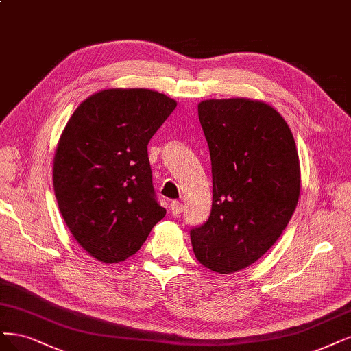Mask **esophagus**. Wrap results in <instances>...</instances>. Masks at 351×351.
<instances>
[{"label":"esophagus","mask_w":351,"mask_h":351,"mask_svg":"<svg viewBox=\"0 0 351 351\" xmlns=\"http://www.w3.org/2000/svg\"><path fill=\"white\" fill-rule=\"evenodd\" d=\"M170 209H171V213H173L174 216H178L181 212H183V203H180V202H173V203H171V206H170Z\"/></svg>","instance_id":"obj_1"}]
</instances>
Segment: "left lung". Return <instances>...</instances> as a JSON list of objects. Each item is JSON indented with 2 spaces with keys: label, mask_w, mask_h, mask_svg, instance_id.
I'll return each mask as SVG.
<instances>
[{
  "label": "left lung",
  "mask_w": 351,
  "mask_h": 351,
  "mask_svg": "<svg viewBox=\"0 0 351 351\" xmlns=\"http://www.w3.org/2000/svg\"><path fill=\"white\" fill-rule=\"evenodd\" d=\"M213 178L206 223L190 231L196 258L212 271L247 269L283 234L300 193L291 128L270 104L244 97L197 106Z\"/></svg>",
  "instance_id": "1"
}]
</instances>
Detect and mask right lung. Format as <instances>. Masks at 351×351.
Listing matches in <instances>:
<instances>
[{
  "label": "right lung",
  "mask_w": 351,
  "mask_h": 351,
  "mask_svg": "<svg viewBox=\"0 0 351 351\" xmlns=\"http://www.w3.org/2000/svg\"><path fill=\"white\" fill-rule=\"evenodd\" d=\"M177 101L148 88H108L69 117L53 156V190L71 234L101 263L123 261L165 216L148 142Z\"/></svg>",
  "instance_id": "obj_1"
}]
</instances>
